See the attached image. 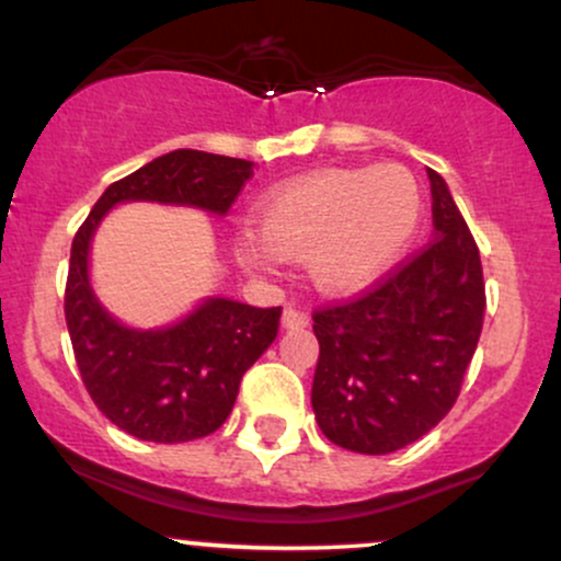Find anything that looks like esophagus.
Masks as SVG:
<instances>
[{
    "mask_svg": "<svg viewBox=\"0 0 561 561\" xmlns=\"http://www.w3.org/2000/svg\"><path fill=\"white\" fill-rule=\"evenodd\" d=\"M306 325H309V314H304V311L293 309V306L282 311V328L285 330H304Z\"/></svg>",
    "mask_w": 561,
    "mask_h": 561,
    "instance_id": "esophagus-1",
    "label": "esophagus"
}]
</instances>
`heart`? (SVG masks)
Instances as JSON below:
<instances>
[{
    "label": "heart",
    "instance_id": "heart-1",
    "mask_svg": "<svg viewBox=\"0 0 561 561\" xmlns=\"http://www.w3.org/2000/svg\"><path fill=\"white\" fill-rule=\"evenodd\" d=\"M422 217L420 180L400 163L325 169L271 191L257 204L263 239L241 233L236 257L261 274L276 268V255L296 257L317 290L352 296L398 263Z\"/></svg>",
    "mask_w": 561,
    "mask_h": 561
}]
</instances>
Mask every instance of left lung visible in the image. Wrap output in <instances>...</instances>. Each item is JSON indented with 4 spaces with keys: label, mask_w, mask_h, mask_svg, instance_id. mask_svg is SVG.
I'll return each mask as SVG.
<instances>
[{
    "label": "left lung",
    "mask_w": 561,
    "mask_h": 561,
    "mask_svg": "<svg viewBox=\"0 0 561 561\" xmlns=\"http://www.w3.org/2000/svg\"><path fill=\"white\" fill-rule=\"evenodd\" d=\"M433 241L376 290L317 311L311 409L328 440L389 454L427 435L454 405L483 325L479 247L449 185L427 169Z\"/></svg>",
    "instance_id": "left-lung-1"
}]
</instances>
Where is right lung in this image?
Instances as JSON below:
<instances>
[{
  "mask_svg": "<svg viewBox=\"0 0 561 561\" xmlns=\"http://www.w3.org/2000/svg\"><path fill=\"white\" fill-rule=\"evenodd\" d=\"M250 176L252 161L182 147L112 182L75 236L64 296L75 359L99 411L134 438L185 444L215 433L244 370L274 344L282 309L206 296L172 325H126L91 285L93 236L115 206L134 202L226 217Z\"/></svg>",
  "mask_w": 561,
  "mask_h": 561,
  "instance_id": "1",
  "label": "right lung"
}]
</instances>
